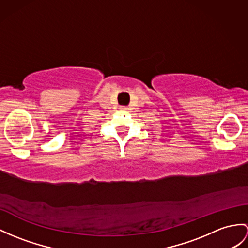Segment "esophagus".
Returning a JSON list of instances; mask_svg holds the SVG:
<instances>
[{"label":"esophagus","mask_w":248,"mask_h":248,"mask_svg":"<svg viewBox=\"0 0 248 248\" xmlns=\"http://www.w3.org/2000/svg\"><path fill=\"white\" fill-rule=\"evenodd\" d=\"M122 109H125V107H122Z\"/></svg>","instance_id":"1"}]
</instances>
